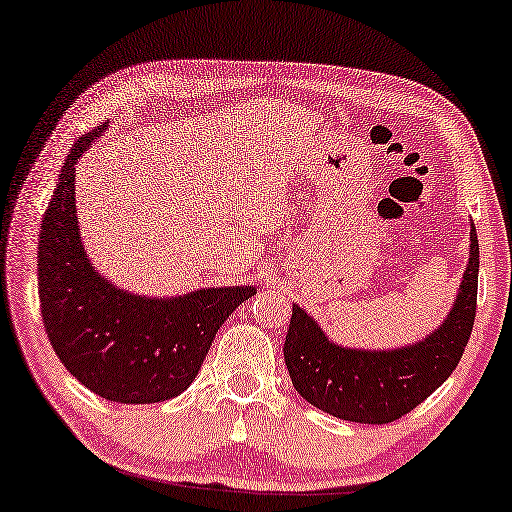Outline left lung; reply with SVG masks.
<instances>
[{
	"label": "left lung",
	"mask_w": 512,
	"mask_h": 512,
	"mask_svg": "<svg viewBox=\"0 0 512 512\" xmlns=\"http://www.w3.org/2000/svg\"><path fill=\"white\" fill-rule=\"evenodd\" d=\"M469 261L451 311L435 332L391 350L343 348L318 320L293 304L283 359L295 391L318 410L355 423H391L442 387L465 352L476 318L478 238L469 231Z\"/></svg>",
	"instance_id": "8db88e82"
}]
</instances>
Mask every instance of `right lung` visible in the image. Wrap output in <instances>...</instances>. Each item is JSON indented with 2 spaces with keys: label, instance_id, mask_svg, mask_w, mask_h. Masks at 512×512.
Returning a JSON list of instances; mask_svg holds the SVG:
<instances>
[{
  "label": "right lung",
  "instance_id": "1",
  "mask_svg": "<svg viewBox=\"0 0 512 512\" xmlns=\"http://www.w3.org/2000/svg\"><path fill=\"white\" fill-rule=\"evenodd\" d=\"M107 123L75 141L38 238V297L54 352L86 389L114 403L176 398L201 371L217 329L254 286L148 297L102 277L86 256L75 208V164Z\"/></svg>",
  "mask_w": 512,
  "mask_h": 512
}]
</instances>
